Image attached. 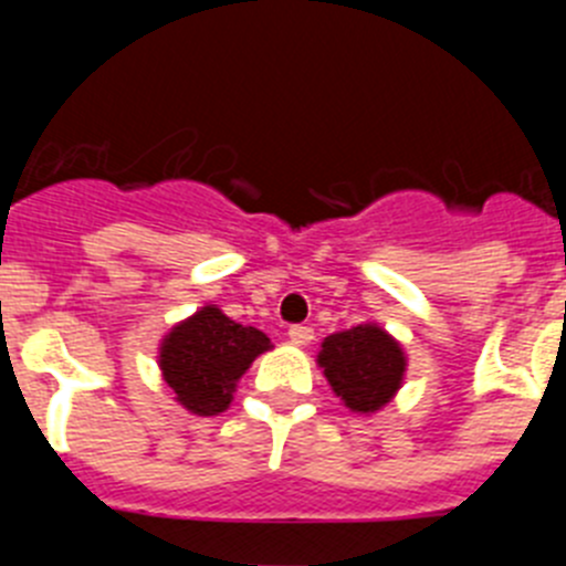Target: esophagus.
I'll return each instance as SVG.
<instances>
[{
  "instance_id": "obj_1",
  "label": "esophagus",
  "mask_w": 566,
  "mask_h": 566,
  "mask_svg": "<svg viewBox=\"0 0 566 566\" xmlns=\"http://www.w3.org/2000/svg\"><path fill=\"white\" fill-rule=\"evenodd\" d=\"M289 339H292L294 345H308L314 339V328L292 326V328H289Z\"/></svg>"
}]
</instances>
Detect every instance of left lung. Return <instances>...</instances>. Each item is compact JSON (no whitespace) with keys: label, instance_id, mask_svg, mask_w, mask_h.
Instances as JSON below:
<instances>
[{"label":"left lung","instance_id":"8db88e82","mask_svg":"<svg viewBox=\"0 0 566 566\" xmlns=\"http://www.w3.org/2000/svg\"><path fill=\"white\" fill-rule=\"evenodd\" d=\"M317 365L348 411L377 413L402 388L408 357L382 326L363 323L328 334L319 345Z\"/></svg>","mask_w":566,"mask_h":566}]
</instances>
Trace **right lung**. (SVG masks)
Returning a JSON list of instances; mask_svg holds the SVG:
<instances>
[{"mask_svg":"<svg viewBox=\"0 0 566 566\" xmlns=\"http://www.w3.org/2000/svg\"><path fill=\"white\" fill-rule=\"evenodd\" d=\"M272 339L254 326H240L218 306H203L167 332L158 368L175 402L195 417H214L232 405L238 379Z\"/></svg>","mask_w":566,"mask_h":566,"instance_id":"add662e5","label":"right lung"}]
</instances>
